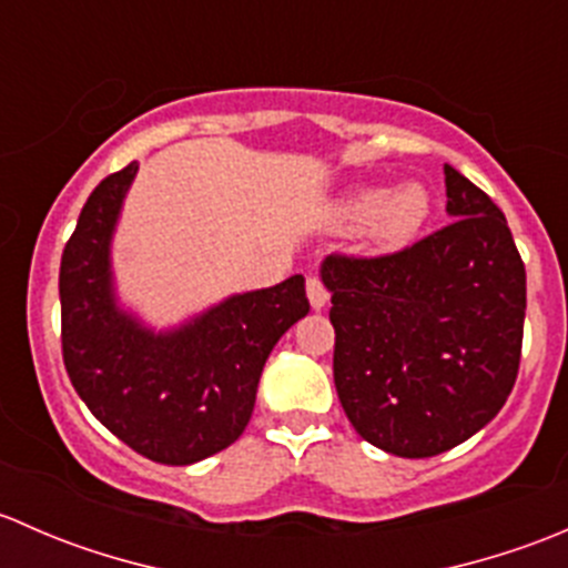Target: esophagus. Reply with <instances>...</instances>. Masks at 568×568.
<instances>
[{"label": "esophagus", "mask_w": 568, "mask_h": 568, "mask_svg": "<svg viewBox=\"0 0 568 568\" xmlns=\"http://www.w3.org/2000/svg\"><path fill=\"white\" fill-rule=\"evenodd\" d=\"M307 300H311L313 311H321V307L329 302V291L324 288V283H321L318 277H311L307 280Z\"/></svg>", "instance_id": "34e87169"}]
</instances>
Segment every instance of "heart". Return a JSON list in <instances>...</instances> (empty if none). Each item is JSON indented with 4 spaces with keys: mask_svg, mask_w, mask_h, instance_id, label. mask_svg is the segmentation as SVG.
<instances>
[{
    "mask_svg": "<svg viewBox=\"0 0 568 568\" xmlns=\"http://www.w3.org/2000/svg\"><path fill=\"white\" fill-rule=\"evenodd\" d=\"M432 214V194L423 183H404L387 192L385 186H363L337 200L329 211V222L337 231L368 233L376 252L406 247L423 222Z\"/></svg>",
    "mask_w": 568,
    "mask_h": 568,
    "instance_id": "obj_1",
    "label": "heart"
}]
</instances>
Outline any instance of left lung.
Segmentation results:
<instances>
[{"instance_id":"8db88e82","label":"left lung","mask_w":568,"mask_h":568,"mask_svg":"<svg viewBox=\"0 0 568 568\" xmlns=\"http://www.w3.org/2000/svg\"><path fill=\"white\" fill-rule=\"evenodd\" d=\"M443 231L382 257L329 255L335 387L363 439L404 459L445 454L511 395L525 263L503 211L445 164Z\"/></svg>"}]
</instances>
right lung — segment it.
Masks as SVG:
<instances>
[{
  "mask_svg": "<svg viewBox=\"0 0 568 568\" xmlns=\"http://www.w3.org/2000/svg\"><path fill=\"white\" fill-rule=\"evenodd\" d=\"M140 164L104 178L60 263L62 359L73 390L131 450L194 464L236 443L274 343L307 316L305 277L244 291L170 329L120 305L112 239Z\"/></svg>",
  "mask_w": 568,
  "mask_h": 568,
  "instance_id": "obj_1",
  "label": "right lung"
}]
</instances>
